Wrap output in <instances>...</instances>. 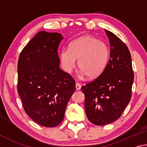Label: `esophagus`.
Masks as SVG:
<instances>
[{
    "label": "esophagus",
    "instance_id": "obj_1",
    "mask_svg": "<svg viewBox=\"0 0 147 147\" xmlns=\"http://www.w3.org/2000/svg\"><path fill=\"white\" fill-rule=\"evenodd\" d=\"M80 88H81L80 84L76 82V90H80Z\"/></svg>",
    "mask_w": 147,
    "mask_h": 147
}]
</instances>
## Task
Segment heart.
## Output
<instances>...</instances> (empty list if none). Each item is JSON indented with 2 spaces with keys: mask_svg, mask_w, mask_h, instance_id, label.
I'll return each instance as SVG.
<instances>
[{
  "mask_svg": "<svg viewBox=\"0 0 147 147\" xmlns=\"http://www.w3.org/2000/svg\"><path fill=\"white\" fill-rule=\"evenodd\" d=\"M110 58L108 45L91 36H84L69 45V49L60 53V60L63 69L71 71L78 60L81 74L89 78H95L105 70Z\"/></svg>",
  "mask_w": 147,
  "mask_h": 147,
  "instance_id": "1",
  "label": "heart"
}]
</instances>
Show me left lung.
I'll list each match as a JSON object with an SVG mask.
<instances>
[{
	"label": "left lung",
	"mask_w": 147,
	"mask_h": 147,
	"mask_svg": "<svg viewBox=\"0 0 147 147\" xmlns=\"http://www.w3.org/2000/svg\"><path fill=\"white\" fill-rule=\"evenodd\" d=\"M110 43V58L104 72L82 87L89 121L97 126L120 117L130 102L134 71L127 46L112 32L105 30Z\"/></svg>",
	"instance_id": "left-lung-1"
}]
</instances>
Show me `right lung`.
<instances>
[{
  "mask_svg": "<svg viewBox=\"0 0 147 147\" xmlns=\"http://www.w3.org/2000/svg\"><path fill=\"white\" fill-rule=\"evenodd\" d=\"M60 34L38 32L20 54L17 91L26 113L36 123L55 127L63 120L75 81L61 70L58 49Z\"/></svg>",
  "mask_w": 147,
  "mask_h": 147,
  "instance_id": "right-lung-1",
  "label": "right lung"
}]
</instances>
